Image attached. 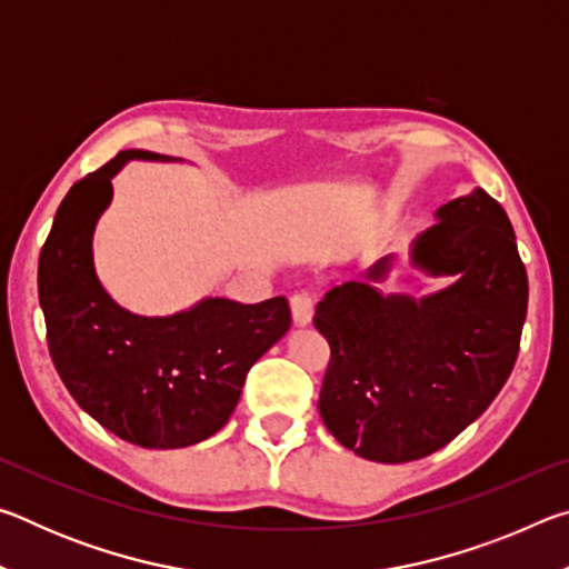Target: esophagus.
Listing matches in <instances>:
<instances>
[{"label": "esophagus", "mask_w": 569, "mask_h": 569, "mask_svg": "<svg viewBox=\"0 0 569 569\" xmlns=\"http://www.w3.org/2000/svg\"><path fill=\"white\" fill-rule=\"evenodd\" d=\"M291 313H293V323L306 326L313 316V296L308 291H296L291 296Z\"/></svg>", "instance_id": "34e87169"}]
</instances>
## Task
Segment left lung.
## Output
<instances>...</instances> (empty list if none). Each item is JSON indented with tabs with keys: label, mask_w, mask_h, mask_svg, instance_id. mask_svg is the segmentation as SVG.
<instances>
[{
	"label": "left lung",
	"mask_w": 569,
	"mask_h": 569,
	"mask_svg": "<svg viewBox=\"0 0 569 569\" xmlns=\"http://www.w3.org/2000/svg\"><path fill=\"white\" fill-rule=\"evenodd\" d=\"M437 218L413 243V263L457 283L417 303L349 281L313 316L331 349L319 397L326 429L383 465L427 457L465 431L505 387L522 339L527 271L505 208L475 188ZM387 268L383 258L371 281Z\"/></svg>",
	"instance_id": "8db88e82"
}]
</instances>
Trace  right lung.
<instances>
[{
	"label": "right lung",
	"mask_w": 569,
	"mask_h": 569,
	"mask_svg": "<svg viewBox=\"0 0 569 569\" xmlns=\"http://www.w3.org/2000/svg\"><path fill=\"white\" fill-rule=\"evenodd\" d=\"M132 158L170 160L122 150L77 180L42 246L37 286L47 346L72 399L130 445L180 449L226 427L250 366L291 326V308L283 296L206 298L148 319L114 303L94 276L92 233L112 198V176Z\"/></svg>",
	"instance_id": "add662e5"
}]
</instances>
